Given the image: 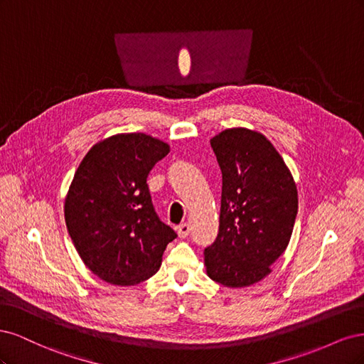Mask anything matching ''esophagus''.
I'll return each instance as SVG.
<instances>
[{
  "instance_id": "obj_1",
  "label": "esophagus",
  "mask_w": 364,
  "mask_h": 364,
  "mask_svg": "<svg viewBox=\"0 0 364 364\" xmlns=\"http://www.w3.org/2000/svg\"><path fill=\"white\" fill-rule=\"evenodd\" d=\"M190 234V225L188 223H182L178 226V235L181 238H186Z\"/></svg>"
}]
</instances>
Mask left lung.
<instances>
[{"label":"left lung","instance_id":"1","mask_svg":"<svg viewBox=\"0 0 364 364\" xmlns=\"http://www.w3.org/2000/svg\"><path fill=\"white\" fill-rule=\"evenodd\" d=\"M222 170L218 235L205 249L206 274L230 289L266 278L287 249L297 214L293 176L257 130L232 127L211 139Z\"/></svg>","mask_w":364,"mask_h":364}]
</instances>
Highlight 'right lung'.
Listing matches in <instances>:
<instances>
[{
	"instance_id": "1",
	"label": "right lung",
	"mask_w": 364,
	"mask_h": 364,
	"mask_svg": "<svg viewBox=\"0 0 364 364\" xmlns=\"http://www.w3.org/2000/svg\"><path fill=\"white\" fill-rule=\"evenodd\" d=\"M170 146L146 134H117L98 141L77 168L65 197V223L85 266L121 287L155 274L176 238L164 225L147 185Z\"/></svg>"
}]
</instances>
